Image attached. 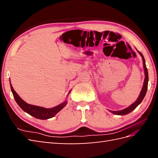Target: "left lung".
<instances>
[{
    "label": "left lung",
    "mask_w": 158,
    "mask_h": 158,
    "mask_svg": "<svg viewBox=\"0 0 158 158\" xmlns=\"http://www.w3.org/2000/svg\"><path fill=\"white\" fill-rule=\"evenodd\" d=\"M138 52L139 53V54L140 55V56L142 57V59H143V67H144V70H145V80H144V83H143V88L141 89V92L140 93V95L138 97V98L136 100V101L132 103V105L130 106H129L128 107H127V108L124 109L123 110H116V111H113V110H109L111 113H113V114H115V115H126V114H128L130 112H132L133 110H135L139 104H140L143 101V98H145V94L147 93V87H148V81H149V77H148V71H147V69L146 67V64H145V58H144V57L143 56V54L140 52H139L138 51Z\"/></svg>",
    "instance_id": "1"
}]
</instances>
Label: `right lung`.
<instances>
[{
    "mask_svg": "<svg viewBox=\"0 0 158 158\" xmlns=\"http://www.w3.org/2000/svg\"><path fill=\"white\" fill-rule=\"evenodd\" d=\"M10 86H11V89L13 93V97H14L15 98V100L16 101L17 104L19 106L20 108H21L23 111L28 113L29 115L33 116L36 119H48L49 118H52V117H54L60 110H61L67 104V101L66 100V101L62 102V104H60V105L55 107H53V108L51 109H47L44 108V107L30 105V104H28L25 101H23V100L19 96L18 94L16 93L15 90L13 89V88L11 83V81H10ZM70 92H69V94H70Z\"/></svg>",
    "mask_w": 158,
    "mask_h": 158,
    "instance_id": "right-lung-1",
    "label": "right lung"
}]
</instances>
